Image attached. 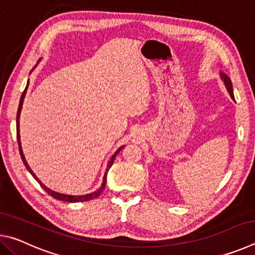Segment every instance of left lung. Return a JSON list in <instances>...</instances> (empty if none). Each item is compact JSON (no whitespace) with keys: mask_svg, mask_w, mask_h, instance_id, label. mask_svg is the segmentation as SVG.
<instances>
[{"mask_svg":"<svg viewBox=\"0 0 255 255\" xmlns=\"http://www.w3.org/2000/svg\"><path fill=\"white\" fill-rule=\"evenodd\" d=\"M219 74H221V79L224 81V84H225L227 91H228V93H230L231 98L233 99V100H235V99H234V93H233V85H232L231 79L225 74V73H223V72L219 73Z\"/></svg>","mask_w":255,"mask_h":255,"instance_id":"left-lung-1","label":"left lung"}]
</instances>
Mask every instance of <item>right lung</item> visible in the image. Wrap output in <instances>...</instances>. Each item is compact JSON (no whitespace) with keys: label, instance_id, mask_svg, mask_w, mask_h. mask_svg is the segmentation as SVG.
I'll return each instance as SVG.
<instances>
[{"label":"right lung","instance_id":"add662e5","mask_svg":"<svg viewBox=\"0 0 255 255\" xmlns=\"http://www.w3.org/2000/svg\"><path fill=\"white\" fill-rule=\"evenodd\" d=\"M36 67V66H34ZM33 71V70H32ZM28 85H29V81L27 83V86H25L24 91L22 93V96H21V99H20V103H19V109H18V114H16V138H18V144H19V150H20V155H21V158H22V162L24 164V166L27 167V170L30 172V174H31L34 180H37V182L39 183L42 188H44L45 191L48 193V195H50L53 198H55V199L57 200H62V201H67V202H82V201H88V200H92L94 199V198H98L99 196L101 195L103 190H105L106 188V182H107V174H108V171H109V169L112 165V163H114L116 156H117V154L122 150L125 146H122V147H119L117 150H116L115 154L112 155L109 163H108L107 165V169H106V172H105V175H103V180H102V184L100 185V188H99L98 190H96V191H93L91 193H88V195H83V196H71V195H64V193H59V192H56V191H53V190H50L49 188H47L46 185L41 182V181L37 178L36 174L33 173L32 170L30 169V166L28 165L27 161H25L24 158V155H23V152H22V146H21V141H20V112H21V109H22V105H23V100H24V97H25V93H27V89H28Z\"/></svg>","mask_w":255,"mask_h":255}]
</instances>
